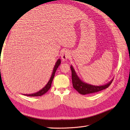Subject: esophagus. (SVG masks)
I'll return each instance as SVG.
<instances>
[{
	"mask_svg": "<svg viewBox=\"0 0 130 130\" xmlns=\"http://www.w3.org/2000/svg\"><path fill=\"white\" fill-rule=\"evenodd\" d=\"M70 52L69 51H68L67 50H65V51H63L61 55V59H62V60L63 61H65L68 60L69 58L70 57Z\"/></svg>",
	"mask_w": 130,
	"mask_h": 130,
	"instance_id": "obj_1",
	"label": "esophagus"
}]
</instances>
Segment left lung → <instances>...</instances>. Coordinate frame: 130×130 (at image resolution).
Listing matches in <instances>:
<instances>
[{"label": "left lung", "instance_id": "8db88e82", "mask_svg": "<svg viewBox=\"0 0 130 130\" xmlns=\"http://www.w3.org/2000/svg\"><path fill=\"white\" fill-rule=\"evenodd\" d=\"M70 68L71 70V74H72L71 75H72V83L73 88L78 91L80 94L83 95L96 93L104 89H106L111 85L112 82H113L112 79L108 83L103 85H101V86H95V85L87 84L86 83L82 81L79 79L72 66H71Z\"/></svg>", "mask_w": 130, "mask_h": 130}]
</instances>
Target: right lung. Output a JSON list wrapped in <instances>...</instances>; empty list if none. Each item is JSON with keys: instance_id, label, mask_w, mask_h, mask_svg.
<instances>
[{"instance_id": "1", "label": "right lung", "mask_w": 130, "mask_h": 130, "mask_svg": "<svg viewBox=\"0 0 130 130\" xmlns=\"http://www.w3.org/2000/svg\"><path fill=\"white\" fill-rule=\"evenodd\" d=\"M60 63H61V60H60V59H59L57 61L56 63H55V65L54 68L53 72H52V75L51 76L50 79L48 82L47 83V84L46 85V86L45 87L43 88L42 89L35 93L30 94H24V95H27V96H38L42 95L44 94H45L50 89V88H51L52 82V80H53V79L55 76V73H56L57 69L58 68V67H59V66L60 65Z\"/></svg>"}]
</instances>
